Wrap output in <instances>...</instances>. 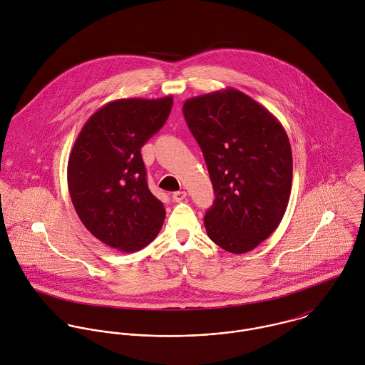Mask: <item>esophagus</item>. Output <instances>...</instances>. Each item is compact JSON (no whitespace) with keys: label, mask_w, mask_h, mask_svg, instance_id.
<instances>
[{"label":"esophagus","mask_w":365,"mask_h":365,"mask_svg":"<svg viewBox=\"0 0 365 365\" xmlns=\"http://www.w3.org/2000/svg\"><path fill=\"white\" fill-rule=\"evenodd\" d=\"M185 198H187V192H185V191H177V192L173 194V200H174L175 202H180V201H182V200H185Z\"/></svg>","instance_id":"obj_1"}]
</instances>
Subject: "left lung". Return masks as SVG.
I'll use <instances>...</instances> for the list:
<instances>
[{
    "label": "left lung",
    "mask_w": 365,
    "mask_h": 365,
    "mask_svg": "<svg viewBox=\"0 0 365 365\" xmlns=\"http://www.w3.org/2000/svg\"><path fill=\"white\" fill-rule=\"evenodd\" d=\"M182 110L215 191L204 217L209 239L233 255L252 252L278 227L288 207V135L268 109L232 87L188 98Z\"/></svg>",
    "instance_id": "1"
}]
</instances>
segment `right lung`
Returning <instances> with one entry per match:
<instances>
[{
    "mask_svg": "<svg viewBox=\"0 0 365 365\" xmlns=\"http://www.w3.org/2000/svg\"><path fill=\"white\" fill-rule=\"evenodd\" d=\"M171 106V96L110 101L90 116L68 157V192L80 220L122 253L142 250L163 226L165 209L149 190L140 149Z\"/></svg>",
    "mask_w": 365,
    "mask_h": 365,
    "instance_id": "right-lung-1",
    "label": "right lung"
}]
</instances>
